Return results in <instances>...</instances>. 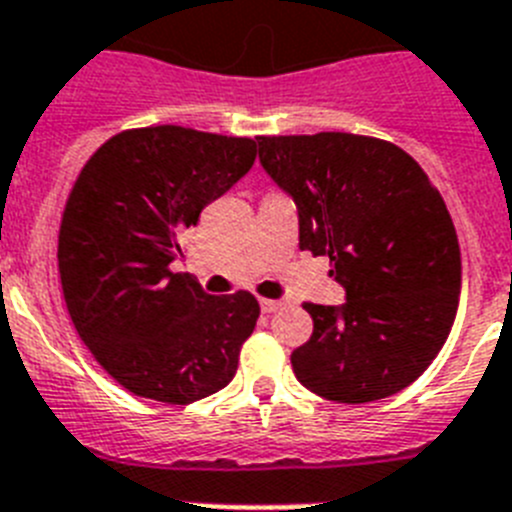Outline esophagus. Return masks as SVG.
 I'll return each instance as SVG.
<instances>
[{
  "label": "esophagus",
  "instance_id": "34e87169",
  "mask_svg": "<svg viewBox=\"0 0 512 512\" xmlns=\"http://www.w3.org/2000/svg\"><path fill=\"white\" fill-rule=\"evenodd\" d=\"M282 307V300H261V312L271 315V312H277Z\"/></svg>",
  "mask_w": 512,
  "mask_h": 512
}]
</instances>
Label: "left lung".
Listing matches in <instances>:
<instances>
[{"label":"left lung","instance_id":"left-lung-1","mask_svg":"<svg viewBox=\"0 0 512 512\" xmlns=\"http://www.w3.org/2000/svg\"><path fill=\"white\" fill-rule=\"evenodd\" d=\"M266 174L297 205L300 248L328 256L343 305H312L292 369L333 402H374L428 369L454 325L461 251L446 202L413 156L354 133L259 135Z\"/></svg>","mask_w":512,"mask_h":512}]
</instances>
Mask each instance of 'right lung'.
Returning a JSON list of instances; mask_svg holds the SVG:
<instances>
[{"mask_svg": "<svg viewBox=\"0 0 512 512\" xmlns=\"http://www.w3.org/2000/svg\"><path fill=\"white\" fill-rule=\"evenodd\" d=\"M253 161L251 138L156 125L112 135L81 169L58 233L63 300L94 359L133 395L189 405L235 377L259 302L207 295L171 264L184 228Z\"/></svg>", "mask_w": 512, "mask_h": 512, "instance_id": "1", "label": "right lung"}]
</instances>
